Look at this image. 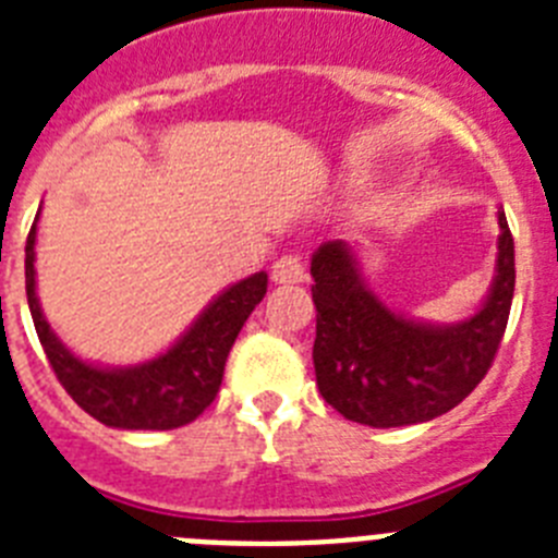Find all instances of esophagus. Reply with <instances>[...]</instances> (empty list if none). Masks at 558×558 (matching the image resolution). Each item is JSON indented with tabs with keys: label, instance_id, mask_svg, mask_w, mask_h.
Instances as JSON below:
<instances>
[{
	"label": "esophagus",
	"instance_id": "obj_1",
	"mask_svg": "<svg viewBox=\"0 0 558 558\" xmlns=\"http://www.w3.org/2000/svg\"><path fill=\"white\" fill-rule=\"evenodd\" d=\"M304 276H307L304 263L293 254L282 256V259H276L274 268H270V279H274L276 284H299V282H304Z\"/></svg>",
	"mask_w": 558,
	"mask_h": 558
}]
</instances>
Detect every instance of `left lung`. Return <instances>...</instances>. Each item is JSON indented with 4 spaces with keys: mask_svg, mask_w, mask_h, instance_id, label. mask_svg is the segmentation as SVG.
<instances>
[{
    "mask_svg": "<svg viewBox=\"0 0 558 558\" xmlns=\"http://www.w3.org/2000/svg\"><path fill=\"white\" fill-rule=\"evenodd\" d=\"M489 290L461 322H425L388 307L357 251L327 240L313 251L315 383L329 405L368 427H405L452 411L486 377L514 299V240L497 211Z\"/></svg>",
    "mask_w": 558,
    "mask_h": 558,
    "instance_id": "obj_1",
    "label": "left lung"
}]
</instances>
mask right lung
Instances as JSON below:
<instances>
[{
    "label": "right lung",
    "instance_id": "right-lung-1",
    "mask_svg": "<svg viewBox=\"0 0 558 558\" xmlns=\"http://www.w3.org/2000/svg\"><path fill=\"white\" fill-rule=\"evenodd\" d=\"M38 218L41 209L24 245L27 304L49 366L56 368L69 397L88 416L120 430H172L198 418L218 397L226 357L236 335L268 293V274L259 270L220 290L156 357L131 366H102L72 352L44 315L36 282Z\"/></svg>",
    "mask_w": 558,
    "mask_h": 558
}]
</instances>
